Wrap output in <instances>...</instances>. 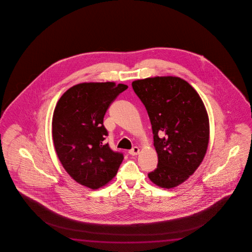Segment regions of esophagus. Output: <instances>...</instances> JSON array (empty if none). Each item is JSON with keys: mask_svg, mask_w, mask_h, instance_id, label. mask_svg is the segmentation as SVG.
Returning <instances> with one entry per match:
<instances>
[{"mask_svg": "<svg viewBox=\"0 0 252 252\" xmlns=\"http://www.w3.org/2000/svg\"><path fill=\"white\" fill-rule=\"evenodd\" d=\"M128 154H130V155H132V156L137 155V154H139V148L137 147V146H134L132 149H130L128 151Z\"/></svg>", "mask_w": 252, "mask_h": 252, "instance_id": "obj_1", "label": "esophagus"}]
</instances>
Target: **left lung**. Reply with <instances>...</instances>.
<instances>
[{"label":"left lung","mask_w":252,"mask_h":252,"mask_svg":"<svg viewBox=\"0 0 252 252\" xmlns=\"http://www.w3.org/2000/svg\"><path fill=\"white\" fill-rule=\"evenodd\" d=\"M149 115L158 166L148 177L170 189L183 184L205 157L209 120L205 105L188 82L180 77H149L132 82Z\"/></svg>","instance_id":"1"}]
</instances>
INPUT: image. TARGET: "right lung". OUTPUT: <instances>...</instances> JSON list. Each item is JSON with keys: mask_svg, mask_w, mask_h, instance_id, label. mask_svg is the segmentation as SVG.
I'll return each mask as SVG.
<instances>
[{"mask_svg": "<svg viewBox=\"0 0 252 252\" xmlns=\"http://www.w3.org/2000/svg\"><path fill=\"white\" fill-rule=\"evenodd\" d=\"M128 86L115 83H83L64 93L52 123L56 154L64 169L78 184L98 189L111 181L124 154L115 152L103 125L107 108Z\"/></svg>", "mask_w": 252, "mask_h": 252, "instance_id": "1", "label": "right lung"}]
</instances>
